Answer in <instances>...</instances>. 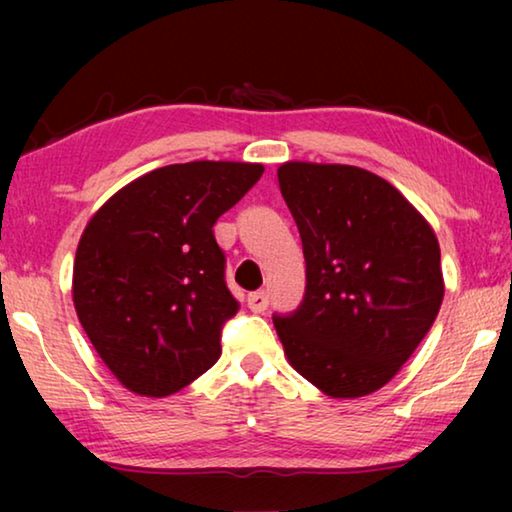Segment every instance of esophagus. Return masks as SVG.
<instances>
[{
    "mask_svg": "<svg viewBox=\"0 0 512 512\" xmlns=\"http://www.w3.org/2000/svg\"><path fill=\"white\" fill-rule=\"evenodd\" d=\"M248 307H250V311H255V314H264L268 307V296L264 291L248 293Z\"/></svg>",
    "mask_w": 512,
    "mask_h": 512,
    "instance_id": "34e87169",
    "label": "esophagus"
}]
</instances>
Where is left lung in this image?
<instances>
[{
    "label": "left lung",
    "mask_w": 512,
    "mask_h": 512,
    "mask_svg": "<svg viewBox=\"0 0 512 512\" xmlns=\"http://www.w3.org/2000/svg\"><path fill=\"white\" fill-rule=\"evenodd\" d=\"M277 180L307 264L300 307L273 316L284 354L329 397L375 393L438 316V239L391 183L366 169L284 162Z\"/></svg>",
    "instance_id": "8db88e82"
}]
</instances>
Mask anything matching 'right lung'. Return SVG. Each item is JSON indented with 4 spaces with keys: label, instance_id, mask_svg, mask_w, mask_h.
I'll list each match as a JSON object with an SVG mask.
<instances>
[{
    "label": "right lung",
    "instance_id": "right-lung-1",
    "mask_svg": "<svg viewBox=\"0 0 512 512\" xmlns=\"http://www.w3.org/2000/svg\"><path fill=\"white\" fill-rule=\"evenodd\" d=\"M262 173L250 162L169 164L119 189L85 225L74 307L128 391L171 395L221 357V329L239 302L212 228Z\"/></svg>",
    "mask_w": 512,
    "mask_h": 512
}]
</instances>
